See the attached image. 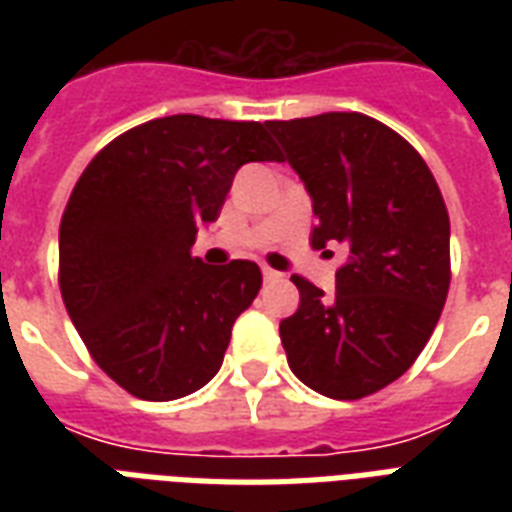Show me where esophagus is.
I'll use <instances>...</instances> for the list:
<instances>
[{"label": "esophagus", "instance_id": "obj_1", "mask_svg": "<svg viewBox=\"0 0 512 512\" xmlns=\"http://www.w3.org/2000/svg\"><path fill=\"white\" fill-rule=\"evenodd\" d=\"M281 273L279 271H273V268H268V265H263V279L265 281H276L279 279Z\"/></svg>", "mask_w": 512, "mask_h": 512}]
</instances>
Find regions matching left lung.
<instances>
[{
	"mask_svg": "<svg viewBox=\"0 0 512 512\" xmlns=\"http://www.w3.org/2000/svg\"><path fill=\"white\" fill-rule=\"evenodd\" d=\"M313 199L311 244H348L335 297L303 276L281 321L289 369L321 396L358 401L428 345L452 281L449 212L412 143L356 111L268 122Z\"/></svg>",
	"mask_w": 512,
	"mask_h": 512,
	"instance_id": "left-lung-1",
	"label": "left lung"
}]
</instances>
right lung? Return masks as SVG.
Returning a JSON list of instances; mask_svg holds the SVG:
<instances>
[{
    "mask_svg": "<svg viewBox=\"0 0 512 512\" xmlns=\"http://www.w3.org/2000/svg\"><path fill=\"white\" fill-rule=\"evenodd\" d=\"M247 162H281L260 122L177 114L100 148L60 217L58 284L92 361L143 401L207 385L263 287L249 260L191 257Z\"/></svg>",
    "mask_w": 512,
    "mask_h": 512,
    "instance_id": "obj_1",
    "label": "right lung"
}]
</instances>
